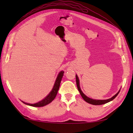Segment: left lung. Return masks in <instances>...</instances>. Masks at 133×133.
Returning <instances> with one entry per match:
<instances>
[{"instance_id":"left-lung-1","label":"left lung","mask_w":133,"mask_h":133,"mask_svg":"<svg viewBox=\"0 0 133 133\" xmlns=\"http://www.w3.org/2000/svg\"><path fill=\"white\" fill-rule=\"evenodd\" d=\"M75 77H76V82H77V88H78V91H79V92H80V94L82 96V98L83 99L84 101L86 102L89 103L90 104H93V105H101V104H105V103H107L113 100L118 95V94H119V92L120 91V90H119V91H118L115 95H114L112 98H110V99H106V100H96V99H91V98H90L89 97H87V96L84 95L83 94V92L82 91V90L81 89V87H80V86H79V78L78 77L77 75H76Z\"/></svg>"}]
</instances>
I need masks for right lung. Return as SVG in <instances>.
<instances>
[{"mask_svg": "<svg viewBox=\"0 0 133 133\" xmlns=\"http://www.w3.org/2000/svg\"><path fill=\"white\" fill-rule=\"evenodd\" d=\"M63 73L64 71H61L59 73L58 75V77L56 78L54 85L53 86V88L51 91L49 93V95H48L46 97H45L43 100L41 101L38 103H34V104H30V103H27L24 102L22 101L23 103L27 104V105H29L33 107H43L47 105V104H49L56 97V94H57L58 90L59 89V86H60L61 82L62 81V78L63 76Z\"/></svg>", "mask_w": 133, "mask_h": 133, "instance_id": "obj_1", "label": "right lung"}]
</instances>
